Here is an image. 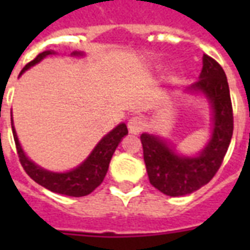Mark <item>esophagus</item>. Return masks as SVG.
<instances>
[{
	"label": "esophagus",
	"instance_id": "34e87169",
	"mask_svg": "<svg viewBox=\"0 0 250 250\" xmlns=\"http://www.w3.org/2000/svg\"><path fill=\"white\" fill-rule=\"evenodd\" d=\"M127 125H128V130H130L131 134H135L136 135V134H139V132L143 131L146 123H145V119H143L142 116H132V118L128 120Z\"/></svg>",
	"mask_w": 250,
	"mask_h": 250
}]
</instances>
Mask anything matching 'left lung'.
<instances>
[{
	"mask_svg": "<svg viewBox=\"0 0 250 250\" xmlns=\"http://www.w3.org/2000/svg\"><path fill=\"white\" fill-rule=\"evenodd\" d=\"M202 64L199 80L188 91L202 93L211 107L213 128L204 150L198 155L186 157L161 136L146 132L141 135L150 184L170 197L191 194L209 184L224 161L233 135V109L225 72L208 55H204Z\"/></svg>",
	"mask_w": 250,
	"mask_h": 250,
	"instance_id": "1",
	"label": "left lung"
}]
</instances>
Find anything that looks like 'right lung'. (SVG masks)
Returning <instances> with one entry per match:
<instances>
[{
  "instance_id": "right-lung-1",
  "label": "right lung",
  "mask_w": 250,
  "mask_h": 250,
  "mask_svg": "<svg viewBox=\"0 0 250 250\" xmlns=\"http://www.w3.org/2000/svg\"><path fill=\"white\" fill-rule=\"evenodd\" d=\"M49 55H55V52L45 51L40 53L35 60H32L29 64H26L24 66V69L21 71L20 76L26 69H29L30 66L39 64L42 59H45ZM71 56H84V53L76 51L71 53ZM12 130H13L14 142H16V147H17L20 162L22 165L26 174L35 182L44 186L48 190H51L53 193L64 194V195H69V197L88 195L103 182L104 177L108 171L111 158L114 155L116 147L122 142V139L128 134L127 125L125 123H120V125L115 127L114 130L109 131L107 135L100 139V142L95 146V148L88 155L87 159L83 163H80L77 167L72 168V170L65 171V173H53V171L40 167L39 165L32 162L29 158L25 155L24 150L20 145L16 130H14L13 119H12Z\"/></svg>"
}]
</instances>
